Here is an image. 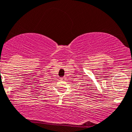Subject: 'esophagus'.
Returning <instances> with one entry per match:
<instances>
[{
	"label": "esophagus",
	"mask_w": 132,
	"mask_h": 132,
	"mask_svg": "<svg viewBox=\"0 0 132 132\" xmlns=\"http://www.w3.org/2000/svg\"><path fill=\"white\" fill-rule=\"evenodd\" d=\"M60 80H61L62 81H65L66 80V78L65 77H62L60 78Z\"/></svg>",
	"instance_id": "1"
}]
</instances>
